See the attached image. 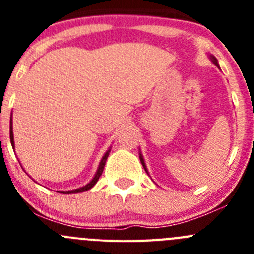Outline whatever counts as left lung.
<instances>
[{"instance_id":"left-lung-1","label":"left lung","mask_w":254,"mask_h":254,"mask_svg":"<svg viewBox=\"0 0 254 254\" xmlns=\"http://www.w3.org/2000/svg\"><path fill=\"white\" fill-rule=\"evenodd\" d=\"M212 61H214V64L216 66H219L217 65V61H216V59H214L212 58ZM140 161H141V163H142V166H143V168H145V171H146V166H145V162H143V158H142V156H140Z\"/></svg>"}]
</instances>
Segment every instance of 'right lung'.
Masks as SVG:
<instances>
[{"label":"right lung","instance_id":"add662e5","mask_svg":"<svg viewBox=\"0 0 254 254\" xmlns=\"http://www.w3.org/2000/svg\"><path fill=\"white\" fill-rule=\"evenodd\" d=\"M9 137H11V143H12V146H13V131H12V125H11V127H9ZM109 152H111V150H108V151H107V152H106V155L103 156V158H102L101 163H99V167H98V171H97L96 176H94V178L92 179V181L89 182V183L87 184V186L82 187V188L75 189V190H70V191H63V193H64V194L82 193V191H86V190H88V189H91L92 187H93L94 184L97 183V181H98V179H99V177L102 176V172H103V170H104V165H106V161H107V158H108V156H109Z\"/></svg>","mask_w":254,"mask_h":254}]
</instances>
